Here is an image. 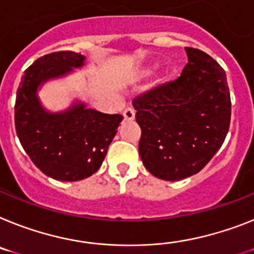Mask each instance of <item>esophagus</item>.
<instances>
[{
	"instance_id": "34e87169",
	"label": "esophagus",
	"mask_w": 254,
	"mask_h": 254,
	"mask_svg": "<svg viewBox=\"0 0 254 254\" xmlns=\"http://www.w3.org/2000/svg\"><path fill=\"white\" fill-rule=\"evenodd\" d=\"M124 115V120L127 121H133L135 119V111L133 108H127V110L123 112Z\"/></svg>"
}]
</instances>
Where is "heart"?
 Segmentation results:
<instances>
[{
  "label": "heart",
  "instance_id": "1",
  "mask_svg": "<svg viewBox=\"0 0 254 254\" xmlns=\"http://www.w3.org/2000/svg\"><path fill=\"white\" fill-rule=\"evenodd\" d=\"M150 72H151V69H148V71H147V73H150Z\"/></svg>",
  "mask_w": 254,
  "mask_h": 254
}]
</instances>
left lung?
<instances>
[{
    "label": "left lung",
    "mask_w": 254,
    "mask_h": 254,
    "mask_svg": "<svg viewBox=\"0 0 254 254\" xmlns=\"http://www.w3.org/2000/svg\"><path fill=\"white\" fill-rule=\"evenodd\" d=\"M189 63L177 80L134 98L140 127L139 156L160 180L199 173L222 146L231 99L223 68L199 49L186 48Z\"/></svg>",
    "instance_id": "8db88e82"
}]
</instances>
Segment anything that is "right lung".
I'll return each instance as SVG.
<instances>
[{"label":"right lung","mask_w":254,"mask_h":254,"mask_svg":"<svg viewBox=\"0 0 254 254\" xmlns=\"http://www.w3.org/2000/svg\"><path fill=\"white\" fill-rule=\"evenodd\" d=\"M85 57L74 51L46 54L25 69L15 101V129L23 148L42 173L74 182L94 174L117 133L121 115L102 114L74 102L63 112L42 107L38 87L48 80L82 67Z\"/></svg>","instance_id":"right-lung-1"}]
</instances>
